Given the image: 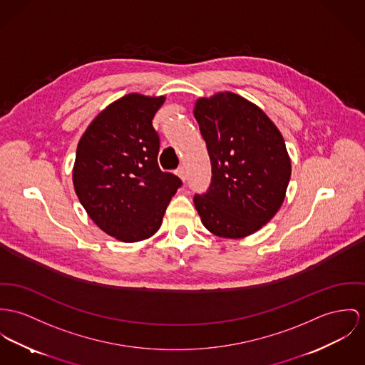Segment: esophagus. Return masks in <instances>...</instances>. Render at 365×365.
<instances>
[{
	"mask_svg": "<svg viewBox=\"0 0 365 365\" xmlns=\"http://www.w3.org/2000/svg\"><path fill=\"white\" fill-rule=\"evenodd\" d=\"M176 175H178L183 182L186 180V170H185L183 167H179V168L176 169Z\"/></svg>",
	"mask_w": 365,
	"mask_h": 365,
	"instance_id": "34e87169",
	"label": "esophagus"
}]
</instances>
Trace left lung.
<instances>
[{"label":"left lung","instance_id":"1","mask_svg":"<svg viewBox=\"0 0 365 365\" xmlns=\"http://www.w3.org/2000/svg\"><path fill=\"white\" fill-rule=\"evenodd\" d=\"M193 113L212 167L208 192L195 196L201 222L220 237L252 235L286 196L292 164L281 132L259 107L230 91L198 98Z\"/></svg>","mask_w":365,"mask_h":365}]
</instances>
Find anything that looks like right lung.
<instances>
[{
  "label": "right lung",
  "mask_w": 365,
  "mask_h": 365,
  "mask_svg": "<svg viewBox=\"0 0 365 365\" xmlns=\"http://www.w3.org/2000/svg\"><path fill=\"white\" fill-rule=\"evenodd\" d=\"M165 97L130 93L98 113L81 138L73 187L87 215L115 239L151 237L182 180L163 172L153 118Z\"/></svg>",
  "instance_id": "1"
}]
</instances>
